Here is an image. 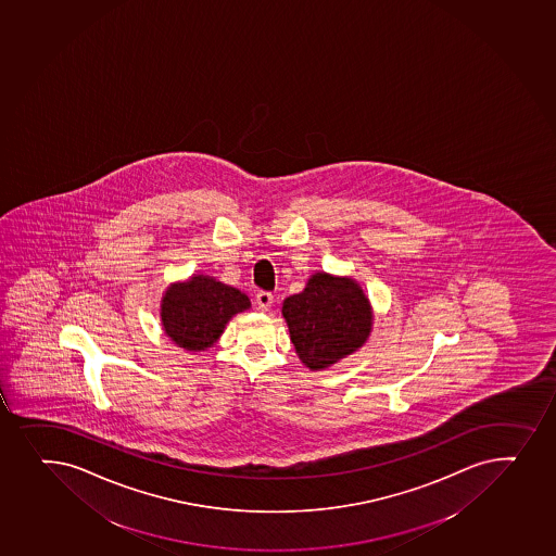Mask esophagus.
<instances>
[{"label":"esophagus","instance_id":"obj_1","mask_svg":"<svg viewBox=\"0 0 556 556\" xmlns=\"http://www.w3.org/2000/svg\"><path fill=\"white\" fill-rule=\"evenodd\" d=\"M255 301H257V306L261 308V311H268L269 306H271V303H274V293L271 292H258L257 298H255Z\"/></svg>","mask_w":556,"mask_h":556}]
</instances>
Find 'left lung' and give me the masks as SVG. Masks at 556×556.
Masks as SVG:
<instances>
[{
  "instance_id": "1",
  "label": "left lung",
  "mask_w": 556,
  "mask_h": 556,
  "mask_svg": "<svg viewBox=\"0 0 556 556\" xmlns=\"http://www.w3.org/2000/svg\"><path fill=\"white\" fill-rule=\"evenodd\" d=\"M282 316L299 359L312 370L356 353L372 327L369 299L358 282L325 271L312 275L303 292L285 299Z\"/></svg>"
}]
</instances>
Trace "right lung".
Segmentation results:
<instances>
[{
    "label": "right lung",
    "instance_id": "1",
    "mask_svg": "<svg viewBox=\"0 0 556 556\" xmlns=\"http://www.w3.org/2000/svg\"><path fill=\"white\" fill-rule=\"evenodd\" d=\"M250 299L210 275H192L174 282L162 299L165 334L186 351H205L226 329L227 321L250 308Z\"/></svg>",
    "mask_w": 556,
    "mask_h": 556
}]
</instances>
